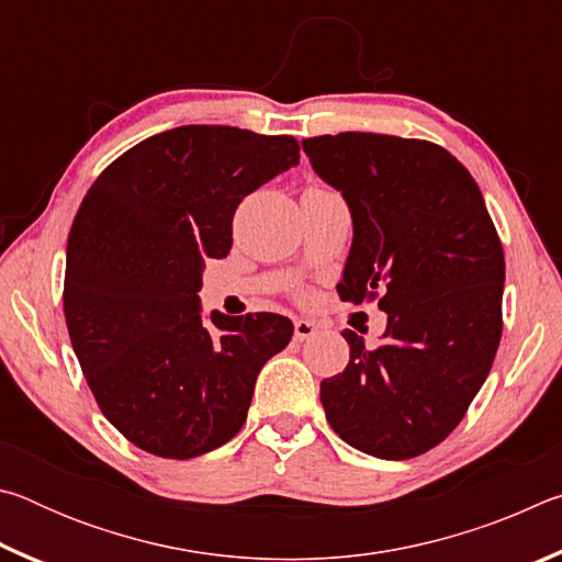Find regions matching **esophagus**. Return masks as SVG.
<instances>
[{
	"mask_svg": "<svg viewBox=\"0 0 562 562\" xmlns=\"http://www.w3.org/2000/svg\"><path fill=\"white\" fill-rule=\"evenodd\" d=\"M317 325L312 319H294V339L304 341V339H312L317 335Z\"/></svg>",
	"mask_w": 562,
	"mask_h": 562,
	"instance_id": "34e87169",
	"label": "esophagus"
}]
</instances>
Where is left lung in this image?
I'll list each match as a JSON object with an SVG mask.
<instances>
[{"label":"left lung","mask_w":562,"mask_h":562,"mask_svg":"<svg viewBox=\"0 0 562 562\" xmlns=\"http://www.w3.org/2000/svg\"><path fill=\"white\" fill-rule=\"evenodd\" d=\"M351 213L339 297L379 300L386 331L367 347L345 329L349 364L319 384L341 441L386 461L449 436L491 372L506 260L483 195L449 150L384 133L302 140Z\"/></svg>","instance_id":"obj_1"}]
</instances>
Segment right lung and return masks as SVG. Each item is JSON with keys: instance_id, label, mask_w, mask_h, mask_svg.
<instances>
[{"instance_id": "add662e5", "label": "right lung", "mask_w": 562, "mask_h": 562, "mask_svg": "<svg viewBox=\"0 0 562 562\" xmlns=\"http://www.w3.org/2000/svg\"><path fill=\"white\" fill-rule=\"evenodd\" d=\"M300 164L292 136L235 126L156 133L93 180L66 245L64 315L103 416L164 459L243 429L288 317L201 315L205 258H225L245 195Z\"/></svg>"}]
</instances>
